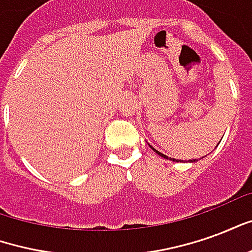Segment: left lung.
<instances>
[{
	"label": "left lung",
	"instance_id": "1",
	"mask_svg": "<svg viewBox=\"0 0 252 252\" xmlns=\"http://www.w3.org/2000/svg\"><path fill=\"white\" fill-rule=\"evenodd\" d=\"M150 147L153 148L154 151H155V153L158 154L159 157H162V158H164V159H170V160H173V162H181V160H178V159H177V160H175V159H174V158L171 159V158H169V157H166V155H164V154H162V153H159L158 150H155V148H154V147H153V146H150ZM186 162H188V160H186ZM189 162H190V163H193V162H197V159H190Z\"/></svg>",
	"mask_w": 252,
	"mask_h": 252
}]
</instances>
